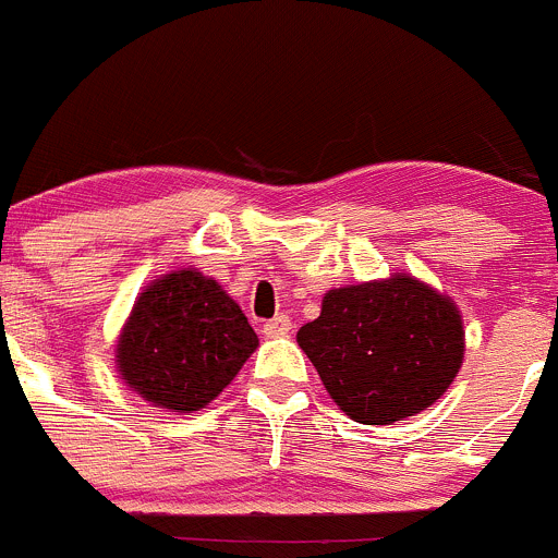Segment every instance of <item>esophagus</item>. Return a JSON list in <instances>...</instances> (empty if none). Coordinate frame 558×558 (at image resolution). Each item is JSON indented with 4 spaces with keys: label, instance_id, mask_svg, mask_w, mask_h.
Listing matches in <instances>:
<instances>
[{
    "label": "esophagus",
    "instance_id": "esophagus-1",
    "mask_svg": "<svg viewBox=\"0 0 558 558\" xmlns=\"http://www.w3.org/2000/svg\"><path fill=\"white\" fill-rule=\"evenodd\" d=\"M291 330V319L286 314H278L272 316L269 323H264V336H269V339H278V336H286Z\"/></svg>",
    "mask_w": 558,
    "mask_h": 558
}]
</instances>
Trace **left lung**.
Instances as JSON below:
<instances>
[{
	"label": "left lung",
	"mask_w": 558,
	"mask_h": 558,
	"mask_svg": "<svg viewBox=\"0 0 558 558\" xmlns=\"http://www.w3.org/2000/svg\"><path fill=\"white\" fill-rule=\"evenodd\" d=\"M298 344L350 420L391 425L448 391L464 359V325L453 300L398 272L330 289Z\"/></svg>",
	"instance_id": "obj_1"
}]
</instances>
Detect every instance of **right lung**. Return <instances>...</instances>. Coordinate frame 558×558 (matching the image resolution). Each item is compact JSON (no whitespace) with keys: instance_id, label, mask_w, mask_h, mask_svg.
<instances>
[{"instance_id":"obj_1","label":"right lung","mask_w":558,"mask_h":558,"mask_svg":"<svg viewBox=\"0 0 558 558\" xmlns=\"http://www.w3.org/2000/svg\"><path fill=\"white\" fill-rule=\"evenodd\" d=\"M258 348L239 303L214 278L178 269L135 300L117 344L124 384L160 409H205Z\"/></svg>"}]
</instances>
